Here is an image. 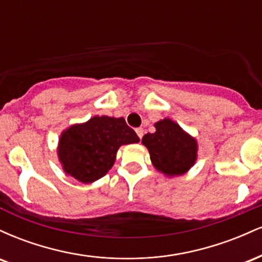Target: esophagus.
<instances>
[{"instance_id":"1","label":"esophagus","mask_w":262,"mask_h":262,"mask_svg":"<svg viewBox=\"0 0 262 262\" xmlns=\"http://www.w3.org/2000/svg\"><path fill=\"white\" fill-rule=\"evenodd\" d=\"M135 132H137L138 137H139L141 139V138H143V135H144V129L143 128H137V129H135Z\"/></svg>"}]
</instances>
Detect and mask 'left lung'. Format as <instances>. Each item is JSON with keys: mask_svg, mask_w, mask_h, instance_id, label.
Returning <instances> with one entry per match:
<instances>
[{"mask_svg": "<svg viewBox=\"0 0 262 262\" xmlns=\"http://www.w3.org/2000/svg\"><path fill=\"white\" fill-rule=\"evenodd\" d=\"M154 133L143 137L152 166L167 177L181 176L197 160V141L176 122L164 118L154 124Z\"/></svg>", "mask_w": 262, "mask_h": 262, "instance_id": "obj_1", "label": "left lung"}]
</instances>
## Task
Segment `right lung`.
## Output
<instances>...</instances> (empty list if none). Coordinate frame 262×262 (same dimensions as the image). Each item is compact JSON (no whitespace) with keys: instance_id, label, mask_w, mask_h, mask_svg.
<instances>
[{"instance_id":"1","label":"right lung","mask_w":262,"mask_h":262,"mask_svg":"<svg viewBox=\"0 0 262 262\" xmlns=\"http://www.w3.org/2000/svg\"><path fill=\"white\" fill-rule=\"evenodd\" d=\"M139 140L124 118L95 116L62 132L58 158L65 173L82 183H91L111 170L122 145Z\"/></svg>"}]
</instances>
